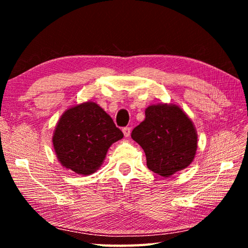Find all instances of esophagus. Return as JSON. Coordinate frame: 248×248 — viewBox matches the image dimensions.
I'll list each match as a JSON object with an SVG mask.
<instances>
[{"label": "esophagus", "mask_w": 248, "mask_h": 248, "mask_svg": "<svg viewBox=\"0 0 248 248\" xmlns=\"http://www.w3.org/2000/svg\"><path fill=\"white\" fill-rule=\"evenodd\" d=\"M123 132L124 134V137L128 138L130 136V133H131V128H130V127H124L123 129Z\"/></svg>", "instance_id": "1"}]
</instances>
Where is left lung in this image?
I'll return each instance as SVG.
<instances>
[{"label":"left lung","instance_id":"1","mask_svg":"<svg viewBox=\"0 0 248 248\" xmlns=\"http://www.w3.org/2000/svg\"><path fill=\"white\" fill-rule=\"evenodd\" d=\"M131 138L143 149L146 166L163 177L183 170L194 161L198 134L191 119L174 104L151 105Z\"/></svg>","mask_w":248,"mask_h":248}]
</instances>
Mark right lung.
Masks as SVG:
<instances>
[{"instance_id":"right-lung-1","label":"right lung","mask_w":248,"mask_h":248,"mask_svg":"<svg viewBox=\"0 0 248 248\" xmlns=\"http://www.w3.org/2000/svg\"><path fill=\"white\" fill-rule=\"evenodd\" d=\"M124 138L114 120L94 102L70 107L59 119L52 143L58 161L78 175L97 170L112 143Z\"/></svg>"}]
</instances>
